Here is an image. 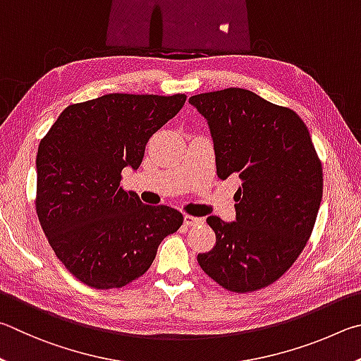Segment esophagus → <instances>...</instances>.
Listing matches in <instances>:
<instances>
[{
  "mask_svg": "<svg viewBox=\"0 0 361 361\" xmlns=\"http://www.w3.org/2000/svg\"><path fill=\"white\" fill-rule=\"evenodd\" d=\"M204 222V219H201V217H193V216H187L184 217V224H185V226H195V225H201Z\"/></svg>",
  "mask_w": 361,
  "mask_h": 361,
  "instance_id": "esophagus-1",
  "label": "esophagus"
}]
</instances>
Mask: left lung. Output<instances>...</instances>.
<instances>
[{"label":"left lung","mask_w":361,"mask_h":361,"mask_svg":"<svg viewBox=\"0 0 361 361\" xmlns=\"http://www.w3.org/2000/svg\"><path fill=\"white\" fill-rule=\"evenodd\" d=\"M188 101L209 123L217 176L241 180L236 222L207 217L216 245L198 263L230 292H257L287 273L312 235L324 193L320 158L290 107L233 87Z\"/></svg>","instance_id":"obj_1"}]
</instances>
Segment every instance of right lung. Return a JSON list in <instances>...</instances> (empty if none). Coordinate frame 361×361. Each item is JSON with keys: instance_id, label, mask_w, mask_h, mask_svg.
I'll return each mask as SVG.
<instances>
[{"instance_id": "right-lung-1", "label": "right lung", "mask_w": 361, "mask_h": 361, "mask_svg": "<svg viewBox=\"0 0 361 361\" xmlns=\"http://www.w3.org/2000/svg\"><path fill=\"white\" fill-rule=\"evenodd\" d=\"M187 97L109 93L69 104L41 139L36 214L50 247L85 286L120 288L147 273L157 249L184 217L142 204L122 169L141 164L149 139Z\"/></svg>"}]
</instances>
